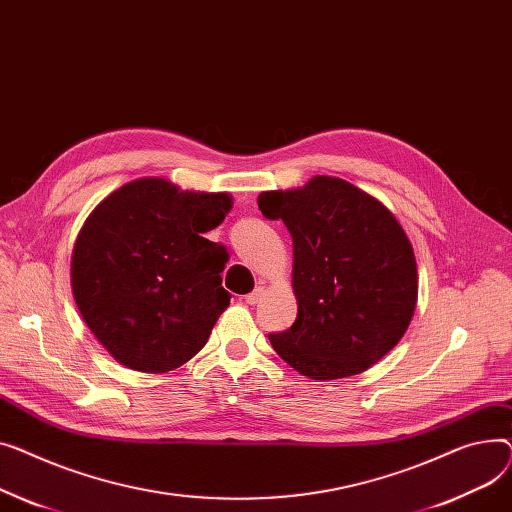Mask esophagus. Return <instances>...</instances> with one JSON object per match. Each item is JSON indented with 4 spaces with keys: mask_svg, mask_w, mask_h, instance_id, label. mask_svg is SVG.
I'll use <instances>...</instances> for the list:
<instances>
[{
    "mask_svg": "<svg viewBox=\"0 0 512 512\" xmlns=\"http://www.w3.org/2000/svg\"><path fill=\"white\" fill-rule=\"evenodd\" d=\"M260 297H262V287H256L252 293H248V295L244 297V302H246L248 306H254V304L260 302Z\"/></svg>",
    "mask_w": 512,
    "mask_h": 512,
    "instance_id": "34e87169",
    "label": "esophagus"
}]
</instances>
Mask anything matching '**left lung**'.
Instances as JSON below:
<instances>
[{
	"instance_id": "obj_1",
	"label": "left lung",
	"mask_w": 512,
	"mask_h": 512,
	"mask_svg": "<svg viewBox=\"0 0 512 512\" xmlns=\"http://www.w3.org/2000/svg\"><path fill=\"white\" fill-rule=\"evenodd\" d=\"M258 208L293 237L297 318L268 335L285 364L314 380L355 376L393 349L417 302L413 248L397 219L345 179L262 192Z\"/></svg>"
}]
</instances>
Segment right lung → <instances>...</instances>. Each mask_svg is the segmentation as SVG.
Listing matches in <instances>:
<instances>
[{"label": "right lung", "mask_w": 512, "mask_h": 512, "mask_svg": "<svg viewBox=\"0 0 512 512\" xmlns=\"http://www.w3.org/2000/svg\"><path fill=\"white\" fill-rule=\"evenodd\" d=\"M223 192H179L161 177L109 194L86 219L72 254L78 310L97 341L138 372L192 359L229 306L227 248L206 231L223 223Z\"/></svg>", "instance_id": "obj_1"}]
</instances>
